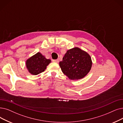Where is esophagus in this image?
I'll return each mask as SVG.
<instances>
[{
  "instance_id": "obj_1",
  "label": "esophagus",
  "mask_w": 123,
  "mask_h": 123,
  "mask_svg": "<svg viewBox=\"0 0 123 123\" xmlns=\"http://www.w3.org/2000/svg\"><path fill=\"white\" fill-rule=\"evenodd\" d=\"M52 61L53 62H56V63H58L59 62V60L57 59V60H52Z\"/></svg>"
}]
</instances>
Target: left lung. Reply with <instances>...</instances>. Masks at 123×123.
<instances>
[{
  "label": "left lung",
  "instance_id": "8db88e82",
  "mask_svg": "<svg viewBox=\"0 0 123 123\" xmlns=\"http://www.w3.org/2000/svg\"><path fill=\"white\" fill-rule=\"evenodd\" d=\"M59 65L63 73L69 79L78 80L88 74L92 61L88 53L75 47L67 51Z\"/></svg>",
  "mask_w": 123,
  "mask_h": 123
}]
</instances>
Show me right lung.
<instances>
[{"mask_svg":"<svg viewBox=\"0 0 123 123\" xmlns=\"http://www.w3.org/2000/svg\"><path fill=\"white\" fill-rule=\"evenodd\" d=\"M50 62L51 60L38 52L26 60V66L29 72L36 75L44 72Z\"/></svg>","mask_w":123,"mask_h":123,"instance_id":"add662e5","label":"right lung"}]
</instances>
